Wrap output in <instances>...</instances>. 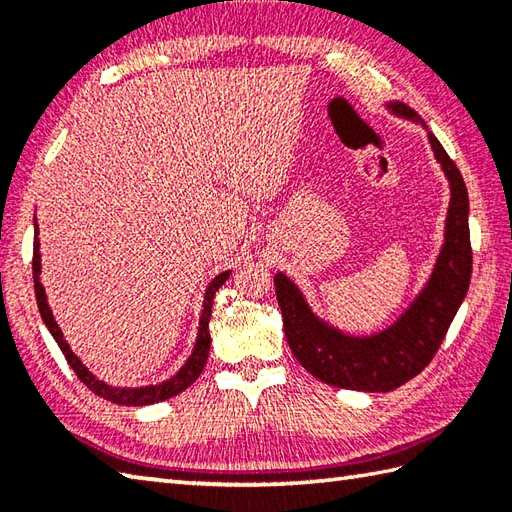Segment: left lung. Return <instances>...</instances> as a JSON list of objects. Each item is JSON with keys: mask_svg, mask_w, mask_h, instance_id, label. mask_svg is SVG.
<instances>
[{"mask_svg": "<svg viewBox=\"0 0 512 512\" xmlns=\"http://www.w3.org/2000/svg\"><path fill=\"white\" fill-rule=\"evenodd\" d=\"M387 110L422 123L405 103H387ZM422 127L427 125L422 123ZM429 143L451 187L444 244L427 286L394 325L372 336L343 334L310 310L301 290L284 273L275 275V292L290 350L303 369L323 383L372 394L405 385L436 356L466 297L473 270L469 193L460 169L431 132Z\"/></svg>", "mask_w": 512, "mask_h": 512, "instance_id": "1", "label": "left lung"}]
</instances>
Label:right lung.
I'll return each mask as SVG.
<instances>
[{"label": "right lung", "mask_w": 512, "mask_h": 512, "mask_svg": "<svg viewBox=\"0 0 512 512\" xmlns=\"http://www.w3.org/2000/svg\"><path fill=\"white\" fill-rule=\"evenodd\" d=\"M39 224L35 220V250H32V281H35V297H37V306L41 312V319L46 323V328L50 330V334L54 336V341L59 343L61 352L65 356V361L70 363V367L74 369V374L81 378L83 385H88L96 396H101L110 402H116V405H127V407H143V405H154V402L160 400H167L171 396L180 394V391L187 389L189 385H193L198 376L202 374V369L206 365V358H209V350H211V334H209V319H211V308H213V297L215 292L220 290V286L231 275V270H226V273L217 275L209 288L204 292V303H202V317H200V330H198V341H195L193 352L189 356V361L180 367V372L176 376H171L167 380H162L158 385H145V387H112L103 383V380L96 378L88 367H85L79 356H76L70 345L65 343L63 339V332L54 321L52 317V310L48 306V297H46V290H43L41 284V255H39Z\"/></svg>", "instance_id": "1"}]
</instances>
